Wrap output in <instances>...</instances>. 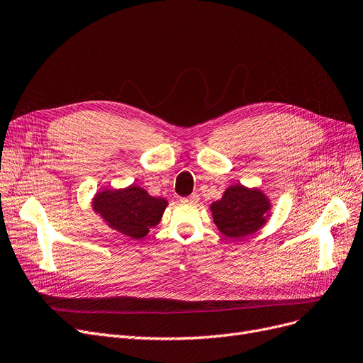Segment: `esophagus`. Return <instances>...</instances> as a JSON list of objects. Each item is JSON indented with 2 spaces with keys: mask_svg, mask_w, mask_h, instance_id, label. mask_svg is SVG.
Masks as SVG:
<instances>
[{
  "mask_svg": "<svg viewBox=\"0 0 363 363\" xmlns=\"http://www.w3.org/2000/svg\"><path fill=\"white\" fill-rule=\"evenodd\" d=\"M199 199V196L196 194H192L191 196H186V198H182V202H184V204H196Z\"/></svg>",
  "mask_w": 363,
  "mask_h": 363,
  "instance_id": "1",
  "label": "esophagus"
}]
</instances>
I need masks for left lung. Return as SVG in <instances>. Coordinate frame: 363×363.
<instances>
[{"mask_svg":"<svg viewBox=\"0 0 363 363\" xmlns=\"http://www.w3.org/2000/svg\"><path fill=\"white\" fill-rule=\"evenodd\" d=\"M268 210L269 202L262 192L241 184L230 186L222 199L211 204L214 223L229 238L253 234L265 223Z\"/></svg>","mask_w":363,"mask_h":363,"instance_id":"obj_1","label":"left lung"}]
</instances>
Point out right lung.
Listing matches in <instances>:
<instances>
[{
  "instance_id": "1",
  "label": "right lung",
  "mask_w": 363,
  "mask_h": 363,
  "mask_svg": "<svg viewBox=\"0 0 363 363\" xmlns=\"http://www.w3.org/2000/svg\"><path fill=\"white\" fill-rule=\"evenodd\" d=\"M168 202L150 196L138 186L122 191H104L95 196L94 208L111 228L140 240L159 223Z\"/></svg>"
}]
</instances>
